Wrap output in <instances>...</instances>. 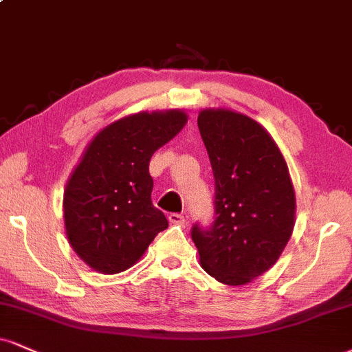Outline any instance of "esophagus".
Returning a JSON list of instances; mask_svg holds the SVG:
<instances>
[{
  "mask_svg": "<svg viewBox=\"0 0 352 352\" xmlns=\"http://www.w3.org/2000/svg\"><path fill=\"white\" fill-rule=\"evenodd\" d=\"M168 221H170L172 224H180V226H184V224L187 223V219H185L184 214H180V213H170L168 214Z\"/></svg>",
  "mask_w": 352,
  "mask_h": 352,
  "instance_id": "esophagus-1",
  "label": "esophagus"
}]
</instances>
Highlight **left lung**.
Instances as JSON below:
<instances>
[{"label": "left lung", "instance_id": "8db88e82", "mask_svg": "<svg viewBox=\"0 0 352 352\" xmlns=\"http://www.w3.org/2000/svg\"><path fill=\"white\" fill-rule=\"evenodd\" d=\"M198 129L214 177V221L193 224L201 267L244 285L277 262L295 224V192L280 149L259 122L230 109H203Z\"/></svg>", "mask_w": 352, "mask_h": 352}]
</instances>
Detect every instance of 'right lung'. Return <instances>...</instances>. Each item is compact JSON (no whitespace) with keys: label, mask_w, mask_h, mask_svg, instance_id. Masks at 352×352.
<instances>
[{"label":"right lung","mask_w":352,"mask_h":352,"mask_svg":"<svg viewBox=\"0 0 352 352\" xmlns=\"http://www.w3.org/2000/svg\"><path fill=\"white\" fill-rule=\"evenodd\" d=\"M180 109L138 113L101 129L85 149L63 193L67 238L85 264L118 274L142 257L168 226L152 205V154L187 124Z\"/></svg>","instance_id":"obj_1"}]
</instances>
